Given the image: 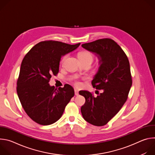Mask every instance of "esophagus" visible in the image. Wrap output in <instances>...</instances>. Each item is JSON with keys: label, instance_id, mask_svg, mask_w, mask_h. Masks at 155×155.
Segmentation results:
<instances>
[{"label": "esophagus", "instance_id": "esophagus-1", "mask_svg": "<svg viewBox=\"0 0 155 155\" xmlns=\"http://www.w3.org/2000/svg\"><path fill=\"white\" fill-rule=\"evenodd\" d=\"M74 91H75V95H76V96H78V94H79V93H78V90H76V89H75V90H74Z\"/></svg>", "mask_w": 155, "mask_h": 155}]
</instances>
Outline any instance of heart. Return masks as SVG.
Masks as SVG:
<instances>
[{
    "mask_svg": "<svg viewBox=\"0 0 155 155\" xmlns=\"http://www.w3.org/2000/svg\"><path fill=\"white\" fill-rule=\"evenodd\" d=\"M78 59L80 60H83V61H89L90 62H93V54L88 51H81L78 54ZM67 58V56H64L61 60V64H62V63L64 62V60ZM74 84L75 86H80L81 85V83L78 81H75Z\"/></svg>",
    "mask_w": 155,
    "mask_h": 155,
    "instance_id": "heart-1",
    "label": "heart"
}]
</instances>
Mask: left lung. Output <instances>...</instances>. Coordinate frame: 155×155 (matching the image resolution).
<instances>
[{
  "label": "left lung",
  "mask_w": 155,
  "mask_h": 155,
  "mask_svg": "<svg viewBox=\"0 0 155 155\" xmlns=\"http://www.w3.org/2000/svg\"><path fill=\"white\" fill-rule=\"evenodd\" d=\"M96 53L100 66L91 84L102 93L94 97L90 92L79 94L85 98L81 107L83 118L89 123L102 126L120 111L126 102L132 80L128 58L118 44L111 38H101L81 45Z\"/></svg>",
  "instance_id": "1"
}]
</instances>
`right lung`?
<instances>
[{"instance_id": "add662e5", "label": "right lung", "mask_w": 155, "mask_h": 155, "mask_svg": "<svg viewBox=\"0 0 155 155\" xmlns=\"http://www.w3.org/2000/svg\"><path fill=\"white\" fill-rule=\"evenodd\" d=\"M80 43L70 45L46 40L32 47L22 61L16 91L27 115L41 125H49L62 115L65 106L74 96L69 84L55 88L48 83L59 72L61 58L77 48Z\"/></svg>"}]
</instances>
